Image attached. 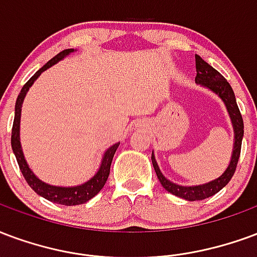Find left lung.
I'll list each match as a JSON object with an SVG mask.
<instances>
[{"instance_id": "obj_1", "label": "left lung", "mask_w": 257, "mask_h": 257, "mask_svg": "<svg viewBox=\"0 0 257 257\" xmlns=\"http://www.w3.org/2000/svg\"><path fill=\"white\" fill-rule=\"evenodd\" d=\"M196 69H197L196 82L215 91L227 106L228 113H230V117H231V121H233L234 134H235L234 140L235 141H234L231 162L228 164L227 170L218 179L205 183V185H198V186H179V185L170 182L168 179L163 177V174L159 170V166H157L156 159L152 153V164H153V168L156 171V175L160 183H162L163 188L171 193V194H174V196L182 197L185 200H189V201H198V200L211 197L213 194L220 192L230 182V179L233 178L234 172H235L237 164H238L241 144H242V137H244V120H242V116H241L237 101H235V95H234V91L230 83L220 75V72H218L213 67H211L207 61H204L200 56H196Z\"/></svg>"}]
</instances>
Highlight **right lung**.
Here are the masks:
<instances>
[{"label":"right lung","mask_w":257,"mask_h":257,"mask_svg":"<svg viewBox=\"0 0 257 257\" xmlns=\"http://www.w3.org/2000/svg\"><path fill=\"white\" fill-rule=\"evenodd\" d=\"M71 52H74V50L65 49L63 52H60L59 54H56L53 59H50L42 68L38 69L26 82V85L22 87L18 95V100H16V105H15V119H13L12 137H11V144H12L13 153H15L16 160H18L19 168H20V171L23 174L24 179L30 185V188L33 189L37 194L46 198V200H49L52 203L61 204V205H79V204H85L86 201H89L90 198L94 197L95 194L104 188L106 179L109 177L110 163H112V159H113L116 149L119 147V144L112 145L105 152V155L102 157V162H101L100 170H98V172L95 174L94 177L91 178L90 181H87V182L83 183V185L74 186V188H59V186L46 185L42 181H39L38 178L34 175L33 171L30 170L29 166H27V162H26V159L23 156V151H22V145H20V134H19V130H20V113H22V104H23L24 97H26L27 91H29V89L34 83V80L41 75V72H44L46 68H49L53 64H56L57 61L64 59L65 56L71 53Z\"/></svg>","instance_id":"add662e5"}]
</instances>
